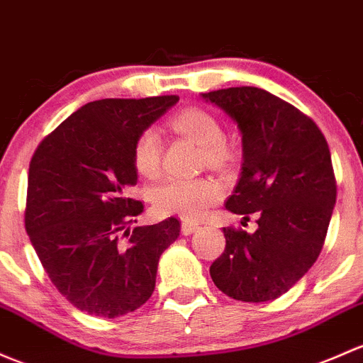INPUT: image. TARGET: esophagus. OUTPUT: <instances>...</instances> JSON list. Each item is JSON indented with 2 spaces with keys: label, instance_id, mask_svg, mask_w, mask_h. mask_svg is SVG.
Returning <instances> with one entry per match:
<instances>
[{
  "label": "esophagus",
  "instance_id": "1",
  "mask_svg": "<svg viewBox=\"0 0 363 363\" xmlns=\"http://www.w3.org/2000/svg\"><path fill=\"white\" fill-rule=\"evenodd\" d=\"M198 230H200V226H198V224H194V223H182L181 224V233L184 236L193 235V233H196Z\"/></svg>",
  "mask_w": 363,
  "mask_h": 363
}]
</instances>
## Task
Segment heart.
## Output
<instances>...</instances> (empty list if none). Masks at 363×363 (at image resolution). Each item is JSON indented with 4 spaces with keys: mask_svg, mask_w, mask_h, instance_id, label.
Instances as JSON below:
<instances>
[{
    "mask_svg": "<svg viewBox=\"0 0 363 363\" xmlns=\"http://www.w3.org/2000/svg\"><path fill=\"white\" fill-rule=\"evenodd\" d=\"M170 127L203 147V160L208 165L223 167L233 158L230 144L223 139L224 132L212 113L200 108H186L170 120ZM162 137L147 128L137 137L133 146V165L147 179H155L162 170ZM223 196V188L212 177L169 179L152 191L155 208L163 216H177L196 220Z\"/></svg>",
    "mask_w": 363,
    "mask_h": 363,
    "instance_id": "1",
    "label": "heart"
}]
</instances>
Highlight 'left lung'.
<instances>
[{
    "instance_id": "1",
    "label": "left lung",
    "mask_w": 363,
    "mask_h": 363,
    "mask_svg": "<svg viewBox=\"0 0 363 363\" xmlns=\"http://www.w3.org/2000/svg\"><path fill=\"white\" fill-rule=\"evenodd\" d=\"M242 133V172L226 208L257 212L254 233L224 228L226 249L211 266L216 287L245 303L280 297L323 247L335 205L325 137L313 120L255 86L201 94Z\"/></svg>"
}]
</instances>
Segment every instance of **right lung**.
<instances>
[{
    "label": "right lung",
    "mask_w": 363,
    "mask_h": 363,
    "mask_svg": "<svg viewBox=\"0 0 363 363\" xmlns=\"http://www.w3.org/2000/svg\"><path fill=\"white\" fill-rule=\"evenodd\" d=\"M177 102V95L89 102L33 155L26 231L52 284L78 310L116 318L155 291L160 255L181 224L170 217L130 231L144 207L127 193L137 184V137Z\"/></svg>",
    "instance_id": "right-lung-1"
}]
</instances>
